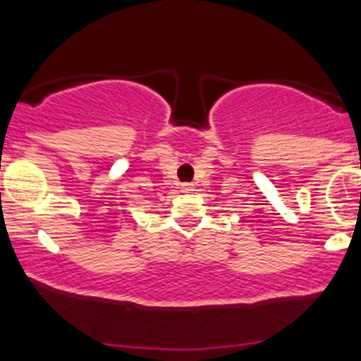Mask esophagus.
Here are the masks:
<instances>
[{
	"label": "esophagus",
	"instance_id": "esophagus-1",
	"mask_svg": "<svg viewBox=\"0 0 361 361\" xmlns=\"http://www.w3.org/2000/svg\"><path fill=\"white\" fill-rule=\"evenodd\" d=\"M181 190H183V192H194V185H192V183L181 185Z\"/></svg>",
	"mask_w": 361,
	"mask_h": 361
}]
</instances>
